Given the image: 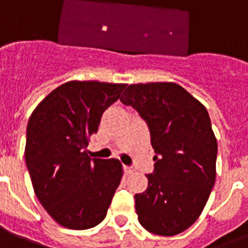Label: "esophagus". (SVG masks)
Segmentation results:
<instances>
[{
	"mask_svg": "<svg viewBox=\"0 0 248 248\" xmlns=\"http://www.w3.org/2000/svg\"><path fill=\"white\" fill-rule=\"evenodd\" d=\"M124 175H130V173L134 172V170H132L131 167H128V166L124 165Z\"/></svg>",
	"mask_w": 248,
	"mask_h": 248,
	"instance_id": "obj_1",
	"label": "esophagus"
}]
</instances>
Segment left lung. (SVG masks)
Masks as SVG:
<instances>
[{"label":"left lung","instance_id":"left-lung-1","mask_svg":"<svg viewBox=\"0 0 248 248\" xmlns=\"http://www.w3.org/2000/svg\"><path fill=\"white\" fill-rule=\"evenodd\" d=\"M147 122L155 149L148 188L135 194L141 227L153 234H179L194 224L216 177L217 143L207 109L180 85H130L121 96Z\"/></svg>","mask_w":248,"mask_h":248}]
</instances>
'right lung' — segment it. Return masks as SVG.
<instances>
[{
	"mask_svg": "<svg viewBox=\"0 0 248 248\" xmlns=\"http://www.w3.org/2000/svg\"><path fill=\"white\" fill-rule=\"evenodd\" d=\"M124 83L71 81L56 87L27 126L25 162L37 198L62 227H96L122 179L118 159L91 158L90 136L105 109L120 99Z\"/></svg>",
	"mask_w": 248,
	"mask_h": 248,
	"instance_id": "1",
	"label": "right lung"
}]
</instances>
